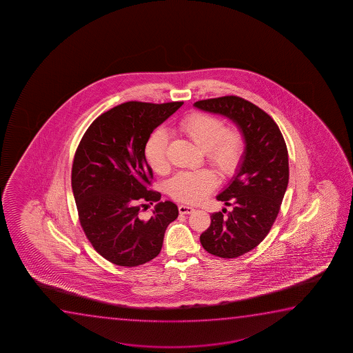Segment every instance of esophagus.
Segmentation results:
<instances>
[{"label":"esophagus","instance_id":"1","mask_svg":"<svg viewBox=\"0 0 353 353\" xmlns=\"http://www.w3.org/2000/svg\"><path fill=\"white\" fill-rule=\"evenodd\" d=\"M179 211L181 214H190L195 211V208L192 206H187V205H179Z\"/></svg>","mask_w":353,"mask_h":353}]
</instances>
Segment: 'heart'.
<instances>
[{"instance_id": "b5f03b06", "label": "heart", "mask_w": 353, "mask_h": 353, "mask_svg": "<svg viewBox=\"0 0 353 353\" xmlns=\"http://www.w3.org/2000/svg\"><path fill=\"white\" fill-rule=\"evenodd\" d=\"M176 129L205 150L206 160L224 177H234L241 169L246 141L236 128H225L221 118L196 112L183 118ZM168 147L169 139L164 130L154 131L145 142V160L157 174H164L169 168ZM217 184V174L213 170L181 171L170 179L168 192L182 203H199Z\"/></svg>"}]
</instances>
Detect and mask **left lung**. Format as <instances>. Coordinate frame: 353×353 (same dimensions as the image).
<instances>
[{
	"label": "left lung",
	"mask_w": 353,
	"mask_h": 353,
	"mask_svg": "<svg viewBox=\"0 0 353 353\" xmlns=\"http://www.w3.org/2000/svg\"><path fill=\"white\" fill-rule=\"evenodd\" d=\"M194 106L230 118L246 141L241 169L217 196L232 211L227 217L212 213L211 225L200 236L208 253L237 258L265 239L280 212L290 179L287 145L274 119L242 97L200 100Z\"/></svg>",
	"instance_id": "left-lung-1"
}]
</instances>
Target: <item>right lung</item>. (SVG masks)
<instances>
[{
  "label": "right lung",
  "mask_w": 353,
  "mask_h": 353,
  "mask_svg": "<svg viewBox=\"0 0 353 353\" xmlns=\"http://www.w3.org/2000/svg\"><path fill=\"white\" fill-rule=\"evenodd\" d=\"M182 105L129 101L113 107L92 121L74 153L71 182L79 223L94 250L116 265L154 259L166 228L179 217L171 201L159 203L150 220L139 213L161 198L150 189L145 142Z\"/></svg>",
  "instance_id": "obj_1"
}]
</instances>
